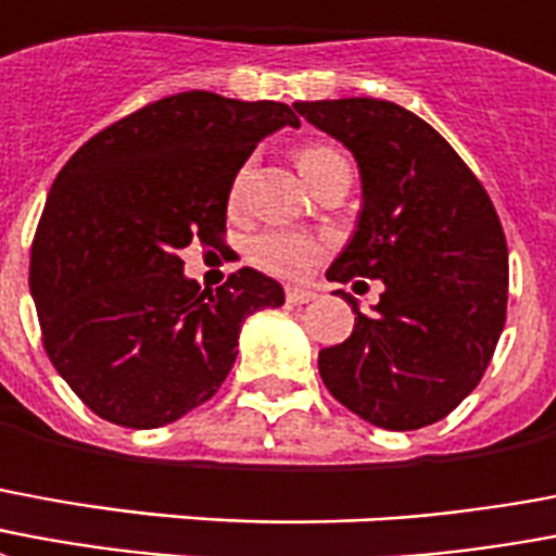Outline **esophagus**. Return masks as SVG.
Masks as SVG:
<instances>
[{
    "instance_id": "obj_1",
    "label": "esophagus",
    "mask_w": 556,
    "mask_h": 556,
    "mask_svg": "<svg viewBox=\"0 0 556 556\" xmlns=\"http://www.w3.org/2000/svg\"><path fill=\"white\" fill-rule=\"evenodd\" d=\"M318 294L312 289H289L286 291V300H289L291 306H303V303H309V300H315Z\"/></svg>"
}]
</instances>
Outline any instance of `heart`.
Wrapping results in <instances>:
<instances>
[{"instance_id":"1","label":"heart","mask_w":556,"mask_h":556,"mask_svg":"<svg viewBox=\"0 0 556 556\" xmlns=\"http://www.w3.org/2000/svg\"><path fill=\"white\" fill-rule=\"evenodd\" d=\"M336 164H344V155L327 147V143H312V147L298 150L300 174L306 176L309 185L318 182L320 176ZM247 179H250V167L244 164L232 179V188H229V205L232 208L244 200ZM247 256L265 274H274V277L282 279H303L324 256V241L315 236H303V232H289V229H270V232H262V236L250 241Z\"/></svg>"}]
</instances>
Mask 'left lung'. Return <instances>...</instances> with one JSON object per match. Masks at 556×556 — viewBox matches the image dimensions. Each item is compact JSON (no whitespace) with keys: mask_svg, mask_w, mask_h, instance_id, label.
Listing matches in <instances>:
<instances>
[{"mask_svg":"<svg viewBox=\"0 0 556 556\" xmlns=\"http://www.w3.org/2000/svg\"><path fill=\"white\" fill-rule=\"evenodd\" d=\"M359 164L356 232L332 282L380 279L371 315L318 353L330 394L368 425L418 430L475 392L507 320V238L468 164L439 131L394 102H294Z\"/></svg>","mask_w":556,"mask_h":556,"instance_id":"obj_1","label":"left lung"}]
</instances>
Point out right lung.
<instances>
[{
	"label": "right lung",
	"mask_w": 556,
	"mask_h": 556,
	"mask_svg": "<svg viewBox=\"0 0 556 556\" xmlns=\"http://www.w3.org/2000/svg\"><path fill=\"white\" fill-rule=\"evenodd\" d=\"M282 126H300L286 102L185 90L111 123L55 176L28 286L55 371L111 425L150 430L205 404L247 315L286 303L253 267L212 291L179 258L191 241L224 247L232 179Z\"/></svg>",
	"instance_id": "obj_1"
}]
</instances>
